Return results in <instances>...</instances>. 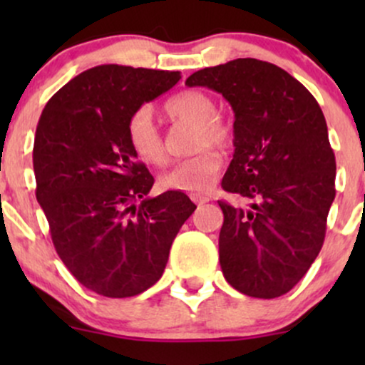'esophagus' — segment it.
<instances>
[{
  "mask_svg": "<svg viewBox=\"0 0 365 365\" xmlns=\"http://www.w3.org/2000/svg\"><path fill=\"white\" fill-rule=\"evenodd\" d=\"M192 200H194L195 204H206V202H209V197L207 195H200V194H194L192 195Z\"/></svg>",
  "mask_w": 365,
  "mask_h": 365,
  "instance_id": "esophagus-1",
  "label": "esophagus"
}]
</instances>
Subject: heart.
I'll return each mask as SVG.
<instances>
[{"mask_svg":"<svg viewBox=\"0 0 365 365\" xmlns=\"http://www.w3.org/2000/svg\"><path fill=\"white\" fill-rule=\"evenodd\" d=\"M168 118L175 123H194L192 148L195 154L175 163L159 177V183L166 190L200 194L215 185L221 170V156L207 145L223 148L232 139V127L223 116L216 115V104L211 96L202 91H185L173 96L165 104ZM128 144L135 156L148 165H161L166 159L165 137L154 120L153 110L142 106L130 116L127 125Z\"/></svg>","mask_w":365,"mask_h":365,"instance_id":"heart-1","label":"heart"}]
</instances>
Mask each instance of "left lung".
Segmentation results:
<instances>
[{
    "mask_svg": "<svg viewBox=\"0 0 365 365\" xmlns=\"http://www.w3.org/2000/svg\"><path fill=\"white\" fill-rule=\"evenodd\" d=\"M232 104L235 153L221 187L252 200H220V264L226 282L255 299L290 292L316 261L334 200L336 161L314 96L273 63L238 58L192 73Z\"/></svg>",
    "mask_w": 365,
    "mask_h": 365,
    "instance_id": "left-lung-1",
    "label": "left lung"
}]
</instances>
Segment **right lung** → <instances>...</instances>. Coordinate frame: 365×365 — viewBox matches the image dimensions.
<instances>
[{
	"label": "right lung",
	"instance_id": "add662e5",
	"mask_svg": "<svg viewBox=\"0 0 365 365\" xmlns=\"http://www.w3.org/2000/svg\"><path fill=\"white\" fill-rule=\"evenodd\" d=\"M180 72L99 65L49 99L36 128V197L54 249L77 282L111 299L139 295L163 276L171 244L195 211L183 192L149 197L154 178L127 125Z\"/></svg>",
	"mask_w": 365,
	"mask_h": 365
}]
</instances>
